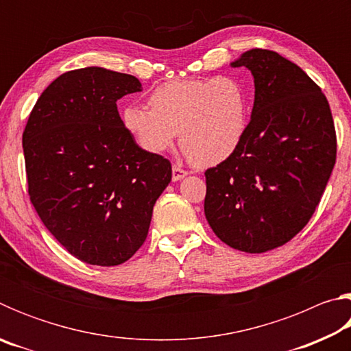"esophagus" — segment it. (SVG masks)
<instances>
[{
	"label": "esophagus",
	"mask_w": 351,
	"mask_h": 351,
	"mask_svg": "<svg viewBox=\"0 0 351 351\" xmlns=\"http://www.w3.org/2000/svg\"><path fill=\"white\" fill-rule=\"evenodd\" d=\"M189 173L184 169H181L180 165H173V169H171V180L173 181H180L182 178H186Z\"/></svg>",
	"instance_id": "34e87169"
}]
</instances>
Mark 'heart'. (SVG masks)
<instances>
[{"label": "heart", "mask_w": 351, "mask_h": 351, "mask_svg": "<svg viewBox=\"0 0 351 351\" xmlns=\"http://www.w3.org/2000/svg\"><path fill=\"white\" fill-rule=\"evenodd\" d=\"M148 104L152 108L130 104L122 111L123 128L147 153L167 152L180 134L192 162L212 167L232 156L247 132L249 94L230 75L165 82Z\"/></svg>", "instance_id": "heart-1"}]
</instances>
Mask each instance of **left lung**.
<instances>
[{"mask_svg": "<svg viewBox=\"0 0 351 351\" xmlns=\"http://www.w3.org/2000/svg\"><path fill=\"white\" fill-rule=\"evenodd\" d=\"M254 75L255 99L241 145L206 170L204 213L219 240L261 254L310 221L336 162V132L325 94L295 63L251 49L230 63Z\"/></svg>", "mask_w": 351, "mask_h": 351, "instance_id": "1", "label": "left lung"}]
</instances>
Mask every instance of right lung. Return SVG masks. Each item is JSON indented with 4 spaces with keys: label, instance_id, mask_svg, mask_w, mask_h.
I'll return each mask as SVG.
<instances>
[{
    "label": "right lung",
    "instance_id": "obj_1",
    "mask_svg": "<svg viewBox=\"0 0 351 351\" xmlns=\"http://www.w3.org/2000/svg\"><path fill=\"white\" fill-rule=\"evenodd\" d=\"M134 75L68 71L41 93L23 133L31 203L57 241L85 263L116 266L144 245L171 164L122 125L116 102Z\"/></svg>",
    "mask_w": 351,
    "mask_h": 351
}]
</instances>
